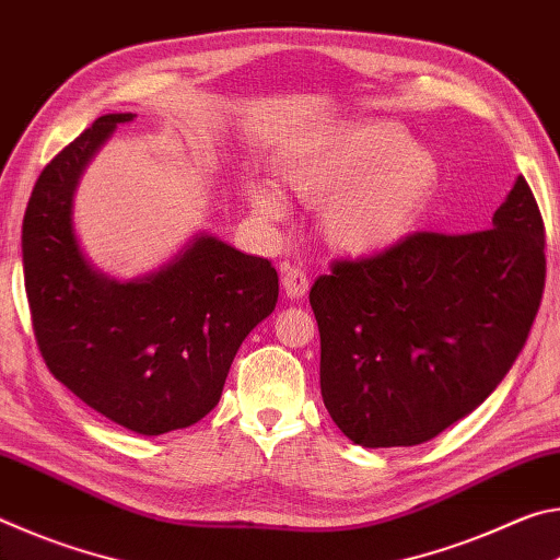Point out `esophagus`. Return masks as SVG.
<instances>
[{"instance_id":"1","label":"esophagus","mask_w":560,"mask_h":560,"mask_svg":"<svg viewBox=\"0 0 560 560\" xmlns=\"http://www.w3.org/2000/svg\"><path fill=\"white\" fill-rule=\"evenodd\" d=\"M281 287H283V293H287L289 299L299 301L303 293L308 291L306 271L296 267V264H283V267H281Z\"/></svg>"}]
</instances>
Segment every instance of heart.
<instances>
[{
  "mask_svg": "<svg viewBox=\"0 0 560 560\" xmlns=\"http://www.w3.org/2000/svg\"><path fill=\"white\" fill-rule=\"evenodd\" d=\"M283 185L308 205H326L328 242L348 254H371L400 242L430 205L440 165L428 148L405 140L393 120H358L338 128L283 167ZM267 220L283 214L267 187L252 192Z\"/></svg>",
  "mask_w": 560,
  "mask_h": 560,
  "instance_id": "1",
  "label": "heart"
}]
</instances>
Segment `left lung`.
<instances>
[{
  "label": "left lung",
  "mask_w": 560,
  "mask_h": 560,
  "mask_svg": "<svg viewBox=\"0 0 560 560\" xmlns=\"http://www.w3.org/2000/svg\"><path fill=\"white\" fill-rule=\"evenodd\" d=\"M467 234L415 232L338 259L311 287L320 395L360 447H412L469 415L504 381L546 283V230L524 177Z\"/></svg>",
  "instance_id": "8db88e82"
}]
</instances>
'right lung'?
Here are the masks:
<instances>
[{
	"instance_id": "right-lung-1",
	"label": "right lung",
	"mask_w": 560,
	"mask_h": 560,
	"mask_svg": "<svg viewBox=\"0 0 560 560\" xmlns=\"http://www.w3.org/2000/svg\"><path fill=\"white\" fill-rule=\"evenodd\" d=\"M126 120L132 113L101 116L42 170L22 224L24 287L56 381L116 424L158 438L214 410L242 340L277 306L279 273L214 236L148 279L93 271L73 236V189Z\"/></svg>"
}]
</instances>
